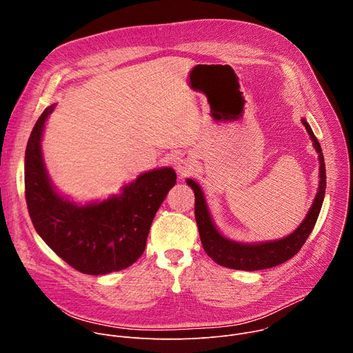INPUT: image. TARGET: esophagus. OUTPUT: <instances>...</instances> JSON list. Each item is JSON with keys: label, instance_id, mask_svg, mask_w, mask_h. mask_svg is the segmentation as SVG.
Instances as JSON below:
<instances>
[{"label": "esophagus", "instance_id": "34e87169", "mask_svg": "<svg viewBox=\"0 0 353 353\" xmlns=\"http://www.w3.org/2000/svg\"><path fill=\"white\" fill-rule=\"evenodd\" d=\"M192 169H194V166H192V163H191V161H190L188 158L181 157V158L177 159V162H176V170H177V173H179L181 177L188 176V174L192 172Z\"/></svg>", "mask_w": 353, "mask_h": 353}]
</instances>
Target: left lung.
<instances>
[{
	"label": "left lung",
	"mask_w": 353,
	"mask_h": 353,
	"mask_svg": "<svg viewBox=\"0 0 353 353\" xmlns=\"http://www.w3.org/2000/svg\"><path fill=\"white\" fill-rule=\"evenodd\" d=\"M301 123H303V125L306 127L314 143V148L319 152L320 185L307 216L292 234L286 236L285 239L260 243V244H243V243H236L223 237L212 223L203 191H201L199 185L194 180H190V179L187 180V184L194 190V195H195L194 211H195V221L198 225L201 243H203L205 253L216 264L226 268L243 270V271L265 270L288 261L297 253V251L301 248V245L306 243L307 237L310 236L317 222L323 201H324V195H325L327 181H325V163H324V157H323L320 142L316 138L309 123L305 119L301 120Z\"/></svg>",
	"instance_id": "left-lung-1"
}]
</instances>
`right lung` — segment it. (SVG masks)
I'll use <instances>...</instances> for the list:
<instances>
[{"label":"right lung","instance_id":"obj_1","mask_svg":"<svg viewBox=\"0 0 353 353\" xmlns=\"http://www.w3.org/2000/svg\"><path fill=\"white\" fill-rule=\"evenodd\" d=\"M48 106L36 121L25 152V198L39 236L74 270L105 275L132 265L143 253L161 204L176 184L172 168L143 173L100 204L78 207L61 198L46 174L40 141Z\"/></svg>","mask_w":353,"mask_h":353}]
</instances>
